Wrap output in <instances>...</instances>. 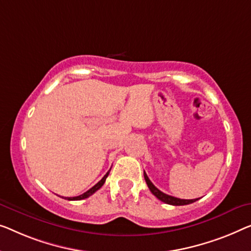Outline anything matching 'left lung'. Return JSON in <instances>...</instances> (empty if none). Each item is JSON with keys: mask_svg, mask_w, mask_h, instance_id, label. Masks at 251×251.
Here are the masks:
<instances>
[{"mask_svg": "<svg viewBox=\"0 0 251 251\" xmlns=\"http://www.w3.org/2000/svg\"><path fill=\"white\" fill-rule=\"evenodd\" d=\"M144 176H145V180H146V183H147L148 188H150V190L151 191V194L154 195L156 198H158L161 201L165 202V204L173 205V206H183V205L192 204V202L197 201L199 199V198H196V199H180V198L173 197V196L166 195V194H164V192H162L161 190H158V189L156 188L154 184H152V182L150 180V177L147 176L146 172H144Z\"/></svg>", "mask_w": 251, "mask_h": 251, "instance_id": "1", "label": "left lung"}]
</instances>
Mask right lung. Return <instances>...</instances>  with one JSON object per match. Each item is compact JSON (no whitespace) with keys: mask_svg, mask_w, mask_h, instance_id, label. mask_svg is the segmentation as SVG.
<instances>
[{"mask_svg":"<svg viewBox=\"0 0 251 251\" xmlns=\"http://www.w3.org/2000/svg\"><path fill=\"white\" fill-rule=\"evenodd\" d=\"M111 171V170H110ZM110 171H108V172L105 174V176H103V179H101L100 182H97L95 186H94L93 188H90L88 191H86L85 194H82V195H80V196H77V197H67L65 199H68V201H81V199H85V198H88L89 196H92L94 192H96L97 190H99L100 188H101V186H103V184L105 183V180H106V177L108 176V174H110Z\"/></svg>","mask_w":251,"mask_h":251,"instance_id":"right-lung-1","label":"right lung"}]
</instances>
